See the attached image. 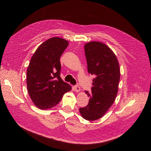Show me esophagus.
<instances>
[{"mask_svg":"<svg viewBox=\"0 0 151 151\" xmlns=\"http://www.w3.org/2000/svg\"><path fill=\"white\" fill-rule=\"evenodd\" d=\"M74 89H75V91L76 92H80L81 91V88L78 86H76L74 87Z\"/></svg>","mask_w":151,"mask_h":151,"instance_id":"obj_1","label":"esophagus"}]
</instances>
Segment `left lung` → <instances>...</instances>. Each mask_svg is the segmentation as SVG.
I'll use <instances>...</instances> for the list:
<instances>
[{
	"label": "left lung",
	"instance_id": "8db88e82",
	"mask_svg": "<svg viewBox=\"0 0 151 151\" xmlns=\"http://www.w3.org/2000/svg\"><path fill=\"white\" fill-rule=\"evenodd\" d=\"M88 72L93 79L92 92L85 91L90 97L89 104L80 108L81 116L88 121L102 117L112 106L117 96L120 80V67L113 51L105 44L90 42L84 45Z\"/></svg>",
	"mask_w": 151,
	"mask_h": 151
}]
</instances>
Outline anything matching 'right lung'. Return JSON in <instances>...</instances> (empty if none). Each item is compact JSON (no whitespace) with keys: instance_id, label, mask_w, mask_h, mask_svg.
Here are the masks:
<instances>
[{"instance_id":"right-lung-1","label":"right lung","mask_w":151,"mask_h":151,"mask_svg":"<svg viewBox=\"0 0 151 151\" xmlns=\"http://www.w3.org/2000/svg\"><path fill=\"white\" fill-rule=\"evenodd\" d=\"M68 42L52 37L40 45L31 58L27 70V88L34 105L40 109L57 105L71 87L60 76V58Z\"/></svg>"}]
</instances>
